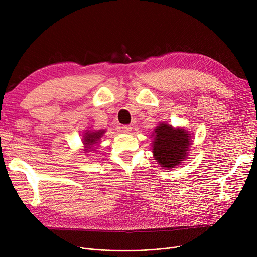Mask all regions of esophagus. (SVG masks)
Segmentation results:
<instances>
[{
	"mask_svg": "<svg viewBox=\"0 0 257 257\" xmlns=\"http://www.w3.org/2000/svg\"><path fill=\"white\" fill-rule=\"evenodd\" d=\"M121 129H123V131H124L125 133H130L131 130H132L131 126H129V125H124L123 127H121Z\"/></svg>",
	"mask_w": 257,
	"mask_h": 257,
	"instance_id": "obj_1",
	"label": "esophagus"
}]
</instances>
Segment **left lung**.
<instances>
[{
	"instance_id": "1",
	"label": "left lung",
	"mask_w": 257,
	"mask_h": 257,
	"mask_svg": "<svg viewBox=\"0 0 257 257\" xmlns=\"http://www.w3.org/2000/svg\"><path fill=\"white\" fill-rule=\"evenodd\" d=\"M153 136L152 152L160 167L172 169L180 165L192 144L188 132L161 123L154 129Z\"/></svg>"
}]
</instances>
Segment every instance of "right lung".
<instances>
[{"instance_id":"right-lung-1","label":"right lung","mask_w":257,"mask_h":257,"mask_svg":"<svg viewBox=\"0 0 257 257\" xmlns=\"http://www.w3.org/2000/svg\"><path fill=\"white\" fill-rule=\"evenodd\" d=\"M105 133V130H98V131H86L84 133V139H83V144L85 147V151L90 152L93 151L92 147L94 144L99 143L100 139L102 138L103 134Z\"/></svg>"}]
</instances>
